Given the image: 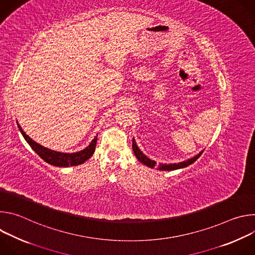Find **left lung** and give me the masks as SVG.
I'll return each mask as SVG.
<instances>
[{
  "label": "left lung",
  "instance_id": "left-lung-1",
  "mask_svg": "<svg viewBox=\"0 0 255 255\" xmlns=\"http://www.w3.org/2000/svg\"><path fill=\"white\" fill-rule=\"evenodd\" d=\"M132 149H133V151H134L135 156L137 157V159H138L140 162H142L143 164L147 165L148 167H151V168H153V167L156 166V162H155L154 160L148 158L146 155H145V154L139 149V147L137 146L136 141H135L134 138H133V141H132ZM203 151H204V150H202L199 154H197L196 156H194V157H192V158H190V159H188V160L181 161V162H178V163H168V164H166V163H165V164L159 163V164L157 165V169H159V170H167V171H168V170H175V169L187 167V166H189L190 164L194 163V162L201 156V154L203 153Z\"/></svg>",
  "mask_w": 255,
  "mask_h": 255
}]
</instances>
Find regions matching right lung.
Segmentation results:
<instances>
[{
    "label": "right lung",
    "mask_w": 255,
    "mask_h": 255,
    "mask_svg": "<svg viewBox=\"0 0 255 255\" xmlns=\"http://www.w3.org/2000/svg\"><path fill=\"white\" fill-rule=\"evenodd\" d=\"M17 125L19 127L20 132L22 133L24 139L27 141V143L30 145V147L37 153L45 162L54 165V166H59V167H68V166H76L79 164L84 163L86 160H88L93 153L95 152L96 149V144H97V136L92 140V142L89 144V146H87L85 149L78 151V152H72V153H67V152H60V151H55L52 149H49L47 147L42 146L39 143L34 141L32 138H30L21 128L19 123L17 122Z\"/></svg>",
    "instance_id": "1"
}]
</instances>
